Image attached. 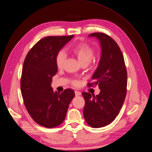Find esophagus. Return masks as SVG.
<instances>
[{
	"label": "esophagus",
	"mask_w": 152,
	"mask_h": 152,
	"mask_svg": "<svg viewBox=\"0 0 152 152\" xmlns=\"http://www.w3.org/2000/svg\"><path fill=\"white\" fill-rule=\"evenodd\" d=\"M75 96H78L81 95V94H82V93H81V92H80V91H75Z\"/></svg>",
	"instance_id": "34e87169"
}]
</instances>
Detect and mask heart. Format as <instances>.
Masks as SVG:
<instances>
[{"mask_svg":"<svg viewBox=\"0 0 152 152\" xmlns=\"http://www.w3.org/2000/svg\"><path fill=\"white\" fill-rule=\"evenodd\" d=\"M69 53L74 56H75L81 64L88 65L90 62H95L96 61V58L94 56V48L85 42H82L75 44L74 46L71 47L69 50ZM64 53L60 51H59L55 56V64L58 69H61L63 66L64 62L65 59ZM73 84L74 85H77V81H74Z\"/></svg>","mask_w":152,"mask_h":152,"instance_id":"1","label":"heart"}]
</instances>
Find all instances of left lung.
Returning a JSON list of instances; mask_svg holds the SVG:
<instances>
[{
    "label": "left lung",
    "instance_id": "1",
    "mask_svg": "<svg viewBox=\"0 0 152 152\" xmlns=\"http://www.w3.org/2000/svg\"><path fill=\"white\" fill-rule=\"evenodd\" d=\"M89 37L99 40L102 54L96 70L88 87L99 86L100 93L94 96L83 92L85 104L83 116L90 126L101 128L112 123L118 115L125 99L127 90V71L122 52L108 35L95 32Z\"/></svg>",
    "mask_w": 152,
    "mask_h": 152
}]
</instances>
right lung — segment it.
Segmentation results:
<instances>
[{
    "instance_id": "1",
    "label": "right lung",
    "mask_w": 152,
    "mask_h": 152,
    "mask_svg": "<svg viewBox=\"0 0 152 152\" xmlns=\"http://www.w3.org/2000/svg\"><path fill=\"white\" fill-rule=\"evenodd\" d=\"M74 36L44 37L34 45L24 61L21 91L24 105L31 118L47 128H55L63 122L75 96L70 89L55 93L51 86L52 77L58 72L55 56Z\"/></svg>"
}]
</instances>
